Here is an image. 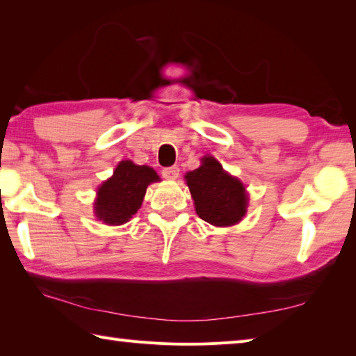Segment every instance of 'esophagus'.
Returning a JSON list of instances; mask_svg holds the SVG:
<instances>
[{
  "label": "esophagus",
  "mask_w": 356,
  "mask_h": 356,
  "mask_svg": "<svg viewBox=\"0 0 356 356\" xmlns=\"http://www.w3.org/2000/svg\"><path fill=\"white\" fill-rule=\"evenodd\" d=\"M162 176L168 180H176L179 177V168L177 166H168V168H163Z\"/></svg>",
  "instance_id": "esophagus-1"
}]
</instances>
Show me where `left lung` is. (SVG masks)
Wrapping results in <instances>:
<instances>
[{
	"instance_id": "1",
	"label": "left lung",
	"mask_w": 356,
	"mask_h": 356,
	"mask_svg": "<svg viewBox=\"0 0 356 356\" xmlns=\"http://www.w3.org/2000/svg\"><path fill=\"white\" fill-rule=\"evenodd\" d=\"M185 180L194 200L195 213L202 220L214 226H232L246 214L245 185L226 172L213 156L202 157V165L186 172Z\"/></svg>"
}]
</instances>
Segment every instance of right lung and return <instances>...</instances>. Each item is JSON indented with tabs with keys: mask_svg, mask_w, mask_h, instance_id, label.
I'll return each mask as SVG.
<instances>
[{
	"mask_svg": "<svg viewBox=\"0 0 356 356\" xmlns=\"http://www.w3.org/2000/svg\"><path fill=\"white\" fill-rule=\"evenodd\" d=\"M161 180L147 165L119 162L113 176L97 188L96 217L107 225H124L138 213L149 184Z\"/></svg>",
	"mask_w": 356,
	"mask_h": 356,
	"instance_id": "1",
	"label": "right lung"
}]
</instances>
